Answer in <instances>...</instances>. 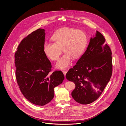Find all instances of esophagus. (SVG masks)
<instances>
[{"instance_id": "34e87169", "label": "esophagus", "mask_w": 126, "mask_h": 126, "mask_svg": "<svg viewBox=\"0 0 126 126\" xmlns=\"http://www.w3.org/2000/svg\"><path fill=\"white\" fill-rule=\"evenodd\" d=\"M62 72H63V74L64 75V77L65 76V75H66V73H67V71H66V70H63L62 71Z\"/></svg>"}]
</instances>
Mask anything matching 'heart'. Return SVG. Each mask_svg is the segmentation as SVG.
Masks as SVG:
<instances>
[{
	"label": "heart",
	"instance_id": "1",
	"mask_svg": "<svg viewBox=\"0 0 126 126\" xmlns=\"http://www.w3.org/2000/svg\"><path fill=\"white\" fill-rule=\"evenodd\" d=\"M51 40L54 43L46 42L43 46L45 55L52 61L58 59L62 51L64 54L59 59L56 67L64 69L71 64L72 59L80 58L87 46V34L83 31L71 27H64L56 30Z\"/></svg>",
	"mask_w": 126,
	"mask_h": 126
}]
</instances>
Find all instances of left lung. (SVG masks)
Instances as JSON below:
<instances>
[{
    "mask_svg": "<svg viewBox=\"0 0 126 126\" xmlns=\"http://www.w3.org/2000/svg\"><path fill=\"white\" fill-rule=\"evenodd\" d=\"M105 42L103 35L96 31L86 51L66 74V79L76 85L71 95L79 103L88 104L95 101L110 80L112 53Z\"/></svg>",
    "mask_w": 126,
    "mask_h": 126,
    "instance_id": "1",
    "label": "left lung"
}]
</instances>
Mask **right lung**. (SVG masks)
<instances>
[{
  "label": "right lung",
  "mask_w": 126,
  "mask_h": 126,
  "mask_svg": "<svg viewBox=\"0 0 126 126\" xmlns=\"http://www.w3.org/2000/svg\"><path fill=\"white\" fill-rule=\"evenodd\" d=\"M45 31L39 29L25 37L15 55L16 78L22 93L31 103L38 106L52 100L54 88L64 79L61 71L49 75L52 66L43 51Z\"/></svg>",
  "instance_id": "right-lung-1"
}]
</instances>
